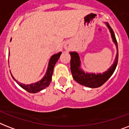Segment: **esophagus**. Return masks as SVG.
Wrapping results in <instances>:
<instances>
[{
    "label": "esophagus",
    "mask_w": 129,
    "mask_h": 129,
    "mask_svg": "<svg viewBox=\"0 0 129 129\" xmlns=\"http://www.w3.org/2000/svg\"><path fill=\"white\" fill-rule=\"evenodd\" d=\"M70 48H71L70 45L68 44V43H66V44L64 45V49H66V50H69Z\"/></svg>",
    "instance_id": "34e87169"
}]
</instances>
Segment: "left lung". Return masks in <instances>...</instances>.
<instances>
[{"label":"left lung","mask_w":129,"mask_h":129,"mask_svg":"<svg viewBox=\"0 0 129 129\" xmlns=\"http://www.w3.org/2000/svg\"><path fill=\"white\" fill-rule=\"evenodd\" d=\"M105 24L110 31L112 41L114 42V43L116 45V50H117L114 63L108 68V70H106V72L103 73H100V74L85 72L81 68L80 58L78 53L76 51L70 52L71 56L70 69L73 78L74 79L76 82H77L78 84L82 85V86L88 87V88H98V87L104 84V83L110 78L112 74L114 73L116 68V66H117V63H118V44H117L115 35H114V31L112 29V28L110 27L109 24L106 22L105 23Z\"/></svg>","instance_id":"obj_1"}]
</instances>
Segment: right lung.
Wrapping results in <instances>:
<instances>
[{"instance_id": "add662e5", "label": "right lung", "mask_w": 129, "mask_h": 129, "mask_svg": "<svg viewBox=\"0 0 129 129\" xmlns=\"http://www.w3.org/2000/svg\"><path fill=\"white\" fill-rule=\"evenodd\" d=\"M61 54V52H59L57 53H55L51 57L45 74V76L41 80L38 81L37 82L33 83V84H22V83H20L19 82H18L13 76V75L11 74V76L13 77V78L14 79V80L21 86V88H23L24 90H27V92H29V93H37V92H40V91H41V90L45 89L47 87H48L49 85L50 84L51 81V79H52L53 68H54L56 62L59 58ZM9 55H10V53H9Z\"/></svg>"}]
</instances>
